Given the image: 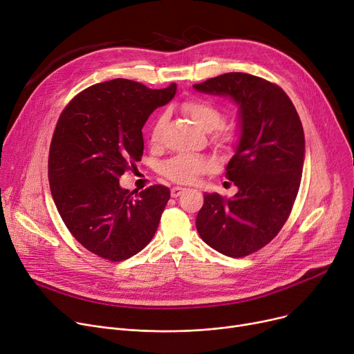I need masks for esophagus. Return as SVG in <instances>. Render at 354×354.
I'll list each match as a JSON object with an SVG mask.
<instances>
[{"label": "esophagus", "instance_id": "esophagus-1", "mask_svg": "<svg viewBox=\"0 0 354 354\" xmlns=\"http://www.w3.org/2000/svg\"><path fill=\"white\" fill-rule=\"evenodd\" d=\"M185 191H187V188H182V187H174V188L171 189V196H172V198H178V196H180Z\"/></svg>", "mask_w": 354, "mask_h": 354}]
</instances>
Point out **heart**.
<instances>
[{"label":"heart","mask_w":354,"mask_h":354,"mask_svg":"<svg viewBox=\"0 0 354 354\" xmlns=\"http://www.w3.org/2000/svg\"><path fill=\"white\" fill-rule=\"evenodd\" d=\"M183 113L187 115L192 123L203 130V132H212L215 129V140L219 143H228L234 138V127L228 124H219L222 120V111L214 103L203 99H189L182 104ZM165 119L159 118L151 130V140L156 143L159 140L160 129ZM209 162L199 155L180 153L162 165V174L178 183H191L201 174L209 169Z\"/></svg>","instance_id":"heart-1"}]
</instances>
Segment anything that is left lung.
Returning a JSON list of instances; mask_svg holds the SVG:
<instances>
[{"label":"left lung","instance_id":"obj_1","mask_svg":"<svg viewBox=\"0 0 354 354\" xmlns=\"http://www.w3.org/2000/svg\"><path fill=\"white\" fill-rule=\"evenodd\" d=\"M194 88L227 96L239 110V140L227 165L238 192L230 199L203 194L196 230L215 251L245 257L267 245L290 216L303 175V124L284 90L252 74H221Z\"/></svg>","mask_w":354,"mask_h":354}]
</instances>
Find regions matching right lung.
Here are the masks:
<instances>
[{
  "label": "right lung",
  "instance_id": "add662e5",
  "mask_svg": "<svg viewBox=\"0 0 354 354\" xmlns=\"http://www.w3.org/2000/svg\"><path fill=\"white\" fill-rule=\"evenodd\" d=\"M175 93V83L155 90L115 79L87 87L60 115L50 145V189L66 227L90 252L123 261L153 238L169 188L153 185L132 197L119 178L143 155L147 118Z\"/></svg>",
  "mask_w": 354,
  "mask_h": 354
}]
</instances>
